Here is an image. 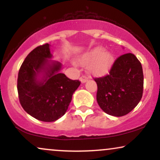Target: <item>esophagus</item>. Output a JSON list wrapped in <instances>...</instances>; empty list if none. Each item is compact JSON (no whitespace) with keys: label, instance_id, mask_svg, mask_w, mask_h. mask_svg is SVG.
<instances>
[{"label":"esophagus","instance_id":"1","mask_svg":"<svg viewBox=\"0 0 160 160\" xmlns=\"http://www.w3.org/2000/svg\"><path fill=\"white\" fill-rule=\"evenodd\" d=\"M87 80H88V78H86V76H82V77H80V82H81L82 83H84V82H86V81H87Z\"/></svg>","mask_w":160,"mask_h":160}]
</instances>
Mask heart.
I'll list each match as a JSON object with an SVG mask.
<instances>
[{"label": "heart", "instance_id": "obj_1", "mask_svg": "<svg viewBox=\"0 0 160 160\" xmlns=\"http://www.w3.org/2000/svg\"><path fill=\"white\" fill-rule=\"evenodd\" d=\"M84 65H89V71L95 76H103L109 71L113 62V56L102 47H97L86 53L80 60Z\"/></svg>", "mask_w": 160, "mask_h": 160}]
</instances>
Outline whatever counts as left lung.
<instances>
[{
  "instance_id": "obj_1",
  "label": "left lung",
  "mask_w": 160,
  "mask_h": 160,
  "mask_svg": "<svg viewBox=\"0 0 160 160\" xmlns=\"http://www.w3.org/2000/svg\"><path fill=\"white\" fill-rule=\"evenodd\" d=\"M95 81L98 86L96 99L98 105L109 115H126L136 107L142 98V66L132 53L118 57L109 74L95 78Z\"/></svg>"
}]
</instances>
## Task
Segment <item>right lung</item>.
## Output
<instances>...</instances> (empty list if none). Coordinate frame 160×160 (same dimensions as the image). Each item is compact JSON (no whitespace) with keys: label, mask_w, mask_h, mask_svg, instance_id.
<instances>
[{"label":"right lung","mask_w":160,"mask_h":160,"mask_svg":"<svg viewBox=\"0 0 160 160\" xmlns=\"http://www.w3.org/2000/svg\"><path fill=\"white\" fill-rule=\"evenodd\" d=\"M52 57L48 43L36 47L20 67L17 90L23 109L37 120L54 122L67 111L72 95L80 85L59 73L62 64Z\"/></svg>","instance_id":"add662e5"}]
</instances>
